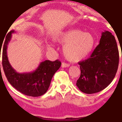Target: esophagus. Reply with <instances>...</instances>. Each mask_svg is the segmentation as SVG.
Listing matches in <instances>:
<instances>
[{
    "label": "esophagus",
    "mask_w": 122,
    "mask_h": 122,
    "mask_svg": "<svg viewBox=\"0 0 122 122\" xmlns=\"http://www.w3.org/2000/svg\"><path fill=\"white\" fill-rule=\"evenodd\" d=\"M70 65L69 64H66V63H64L63 62L62 64V67L65 68V67H69Z\"/></svg>",
    "instance_id": "34e87169"
}]
</instances>
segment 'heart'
Masks as SVG:
<instances>
[{
  "label": "heart",
  "mask_w": 122,
  "mask_h": 122,
  "mask_svg": "<svg viewBox=\"0 0 122 122\" xmlns=\"http://www.w3.org/2000/svg\"><path fill=\"white\" fill-rule=\"evenodd\" d=\"M53 39L64 44V55L72 62H80L88 57L95 44V38L90 33L78 29H69L56 33Z\"/></svg>",
  "instance_id": "1"
}]
</instances>
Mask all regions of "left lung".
<instances>
[{
	"mask_svg": "<svg viewBox=\"0 0 122 122\" xmlns=\"http://www.w3.org/2000/svg\"><path fill=\"white\" fill-rule=\"evenodd\" d=\"M118 63V49L115 37L109 31L102 32L99 44L90 56L79 62L81 74L76 85L88 94L101 91L114 79Z\"/></svg>",
	"mask_w": 122,
	"mask_h": 122,
	"instance_id": "8db88e82",
	"label": "left lung"
}]
</instances>
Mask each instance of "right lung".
Masks as SVG:
<instances>
[{
    "instance_id": "obj_1",
    "label": "right lung",
    "mask_w": 122,
    "mask_h": 122,
    "mask_svg": "<svg viewBox=\"0 0 122 122\" xmlns=\"http://www.w3.org/2000/svg\"><path fill=\"white\" fill-rule=\"evenodd\" d=\"M13 33L15 31L12 30L7 34L2 48V67L5 76L9 83L24 95L31 97L41 96L48 90L53 76L60 68L61 62L58 60L54 62L45 60L41 62L34 71L17 72L11 66L7 55V45Z\"/></svg>"
}]
</instances>
